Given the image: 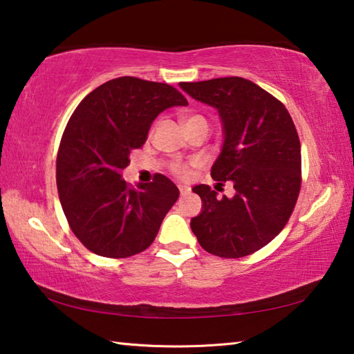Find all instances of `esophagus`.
<instances>
[{
	"label": "esophagus",
	"instance_id": "obj_1",
	"mask_svg": "<svg viewBox=\"0 0 354 354\" xmlns=\"http://www.w3.org/2000/svg\"><path fill=\"white\" fill-rule=\"evenodd\" d=\"M189 192H190V187H189V185H179V194H181V195H187L189 194Z\"/></svg>",
	"mask_w": 354,
	"mask_h": 354
}]
</instances>
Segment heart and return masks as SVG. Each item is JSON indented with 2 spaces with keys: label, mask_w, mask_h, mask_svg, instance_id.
<instances>
[{
  "label": "heart",
  "mask_w": 354,
  "mask_h": 354,
  "mask_svg": "<svg viewBox=\"0 0 354 354\" xmlns=\"http://www.w3.org/2000/svg\"><path fill=\"white\" fill-rule=\"evenodd\" d=\"M195 118H201V117H196V115H185V117H183V123L185 124V123H189L190 120H195ZM171 170H173V173H175V175H176L178 178H189V175H190L189 167H187V165H183V164L173 165Z\"/></svg>",
  "instance_id": "1"
}]
</instances>
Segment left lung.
<instances>
[{"label":"left lung","mask_w":354,"mask_h":354,"mask_svg":"<svg viewBox=\"0 0 354 354\" xmlns=\"http://www.w3.org/2000/svg\"><path fill=\"white\" fill-rule=\"evenodd\" d=\"M196 101L217 109L223 143L211 169L232 181V198L195 185L201 212L190 227L207 253L243 257L266 247L289 220L301 185V148L292 117L270 93L239 76L179 82ZM220 184V183H218Z\"/></svg>","instance_id":"1"}]
</instances>
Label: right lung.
I'll use <instances>...</instances> for the list:
<instances>
[{"mask_svg":"<svg viewBox=\"0 0 354 354\" xmlns=\"http://www.w3.org/2000/svg\"><path fill=\"white\" fill-rule=\"evenodd\" d=\"M187 100L162 82L122 76L95 88L70 117L56 181L65 217L92 253L129 257L147 250L179 196L169 178L131 189L122 176L160 112Z\"/></svg>","mask_w":354,"mask_h":354,"instance_id":"add662e5","label":"right lung"}]
</instances>
